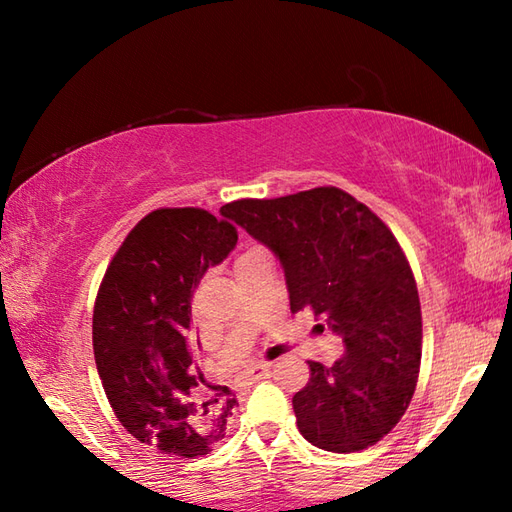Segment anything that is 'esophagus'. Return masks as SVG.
<instances>
[{"label":"esophagus","mask_w":512,"mask_h":512,"mask_svg":"<svg viewBox=\"0 0 512 512\" xmlns=\"http://www.w3.org/2000/svg\"><path fill=\"white\" fill-rule=\"evenodd\" d=\"M270 367H273V363H259V365H253L250 369H246V378H248V380L264 378V376H268Z\"/></svg>","instance_id":"obj_1"}]
</instances>
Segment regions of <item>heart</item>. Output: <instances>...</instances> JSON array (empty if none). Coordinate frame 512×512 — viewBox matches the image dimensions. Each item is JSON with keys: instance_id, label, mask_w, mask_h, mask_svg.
I'll list each match as a JSON object with an SVG mask.
<instances>
[{"instance_id": "b5f03b06", "label": "heart", "mask_w": 512, "mask_h": 512, "mask_svg": "<svg viewBox=\"0 0 512 512\" xmlns=\"http://www.w3.org/2000/svg\"><path fill=\"white\" fill-rule=\"evenodd\" d=\"M255 250H259V248H250V250H246V253H244V255H248V253H255ZM244 255H242V257H244Z\"/></svg>"}]
</instances>
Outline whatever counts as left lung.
<instances>
[{
    "instance_id": "8db88e82",
    "label": "left lung",
    "mask_w": 512,
    "mask_h": 512,
    "mask_svg": "<svg viewBox=\"0 0 512 512\" xmlns=\"http://www.w3.org/2000/svg\"><path fill=\"white\" fill-rule=\"evenodd\" d=\"M220 213L277 255L290 310L312 308L345 343L330 367L308 361V385L292 398L301 436L332 453L372 447L407 411L420 372L418 288L394 233L336 187Z\"/></svg>"
}]
</instances>
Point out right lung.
<instances>
[{
  "instance_id": "obj_1",
  "label": "right lung",
  "mask_w": 512,
  "mask_h": 512,
  "mask_svg": "<svg viewBox=\"0 0 512 512\" xmlns=\"http://www.w3.org/2000/svg\"><path fill=\"white\" fill-rule=\"evenodd\" d=\"M237 228L204 209H158L116 250L94 303V361L116 418L140 442L198 458L224 438L237 400H202L191 299Z\"/></svg>"
}]
</instances>
